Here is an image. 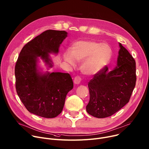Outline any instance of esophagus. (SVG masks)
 I'll list each match as a JSON object with an SVG mask.
<instances>
[{
	"label": "esophagus",
	"mask_w": 149,
	"mask_h": 149,
	"mask_svg": "<svg viewBox=\"0 0 149 149\" xmlns=\"http://www.w3.org/2000/svg\"><path fill=\"white\" fill-rule=\"evenodd\" d=\"M81 81V77L79 76H76L74 78V83L75 84H78L80 83Z\"/></svg>",
	"instance_id": "34e87169"
}]
</instances>
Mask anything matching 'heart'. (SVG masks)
<instances>
[{
	"instance_id": "b5f03b06",
	"label": "heart",
	"mask_w": 149,
	"mask_h": 149,
	"mask_svg": "<svg viewBox=\"0 0 149 149\" xmlns=\"http://www.w3.org/2000/svg\"><path fill=\"white\" fill-rule=\"evenodd\" d=\"M70 52L71 54L68 52L64 53L65 61L74 66L75 61L81 62L83 61L82 72L90 75L101 71L109 63L112 56V50L109 45L91 40L73 43Z\"/></svg>"
}]
</instances>
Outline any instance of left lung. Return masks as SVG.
Wrapping results in <instances>:
<instances>
[{
  "label": "left lung",
  "mask_w": 149,
  "mask_h": 149,
  "mask_svg": "<svg viewBox=\"0 0 149 149\" xmlns=\"http://www.w3.org/2000/svg\"><path fill=\"white\" fill-rule=\"evenodd\" d=\"M119 47L118 66L111 71L106 66L88 82L86 111L94 117L103 118L117 112L128 103L136 86V61L122 44Z\"/></svg>",
  "instance_id": "8db88e82"
}]
</instances>
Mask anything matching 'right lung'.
Listing matches in <instances>:
<instances>
[{
  "label": "right lung",
  "mask_w": 149,
  "mask_h": 149,
  "mask_svg": "<svg viewBox=\"0 0 149 149\" xmlns=\"http://www.w3.org/2000/svg\"><path fill=\"white\" fill-rule=\"evenodd\" d=\"M67 36L65 31L48 30L26 43L22 49L15 67L18 95L30 112L46 118H55L62 111L68 93L73 88L68 73L38 72L40 57L51 67L49 53H58Z\"/></svg>",
  "instance_id": "obj_1"
}]
</instances>
